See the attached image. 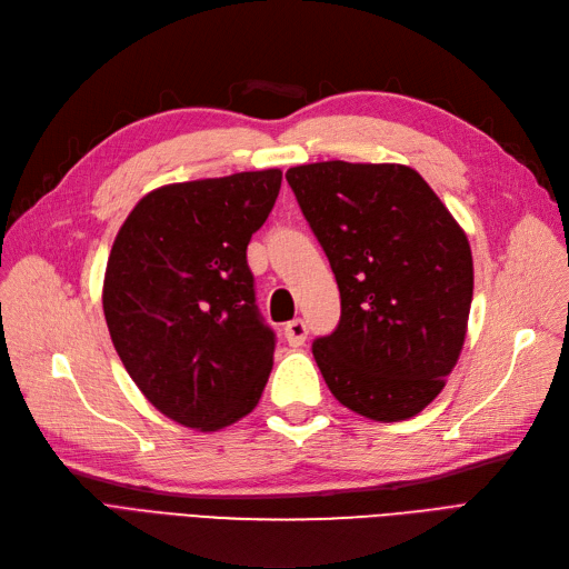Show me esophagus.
I'll use <instances>...</instances> for the list:
<instances>
[{
  "label": "esophagus",
  "mask_w": 569,
  "mask_h": 569,
  "mask_svg": "<svg viewBox=\"0 0 569 569\" xmlns=\"http://www.w3.org/2000/svg\"><path fill=\"white\" fill-rule=\"evenodd\" d=\"M306 337H308V327H306V322H303L301 318L289 320V322L284 325V339H287V343H289L291 349L303 347Z\"/></svg>",
  "instance_id": "esophagus-1"
}]
</instances>
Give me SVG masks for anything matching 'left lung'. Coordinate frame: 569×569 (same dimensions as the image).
I'll return each mask as SVG.
<instances>
[{
	"mask_svg": "<svg viewBox=\"0 0 569 569\" xmlns=\"http://www.w3.org/2000/svg\"><path fill=\"white\" fill-rule=\"evenodd\" d=\"M287 182L330 258L341 320L313 356L335 399L377 422L418 416L441 393L468 335V234L418 170L320 161Z\"/></svg>",
	"mask_w": 569,
	"mask_h": 569,
	"instance_id": "obj_1",
	"label": "left lung"
}]
</instances>
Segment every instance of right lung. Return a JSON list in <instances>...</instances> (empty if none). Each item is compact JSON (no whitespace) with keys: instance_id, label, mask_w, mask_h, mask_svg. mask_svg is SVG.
Instances as JSON below:
<instances>
[{"instance_id":"right-lung-1","label":"right lung","mask_w":569,"mask_h":569,"mask_svg":"<svg viewBox=\"0 0 569 569\" xmlns=\"http://www.w3.org/2000/svg\"><path fill=\"white\" fill-rule=\"evenodd\" d=\"M282 170L151 189L120 226L104 272L113 347L147 401L173 422L218 432L256 408L274 335L247 266Z\"/></svg>"}]
</instances>
